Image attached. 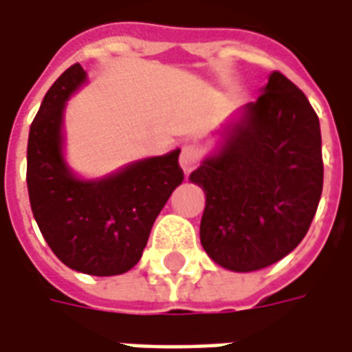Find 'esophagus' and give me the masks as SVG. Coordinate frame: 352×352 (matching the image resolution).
<instances>
[{"instance_id":"esophagus-1","label":"esophagus","mask_w":352,"mask_h":352,"mask_svg":"<svg viewBox=\"0 0 352 352\" xmlns=\"http://www.w3.org/2000/svg\"><path fill=\"white\" fill-rule=\"evenodd\" d=\"M198 160H200V151H198V146H196V144H184L183 151H181V156H179V166H181V169L184 171V175L190 173V171L196 168Z\"/></svg>"}]
</instances>
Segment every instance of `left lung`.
<instances>
[{
	"label": "left lung",
	"mask_w": 352,
	"mask_h": 352,
	"mask_svg": "<svg viewBox=\"0 0 352 352\" xmlns=\"http://www.w3.org/2000/svg\"><path fill=\"white\" fill-rule=\"evenodd\" d=\"M215 135L188 177L206 194L200 242L223 269H265L313 223L324 181L320 122L303 91L272 72L259 99Z\"/></svg>",
	"instance_id": "obj_1"
}]
</instances>
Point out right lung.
<instances>
[{
    "instance_id": "1",
    "label": "right lung",
    "mask_w": 352,
    "mask_h": 352,
    "mask_svg": "<svg viewBox=\"0 0 352 352\" xmlns=\"http://www.w3.org/2000/svg\"><path fill=\"white\" fill-rule=\"evenodd\" d=\"M87 83L70 66L41 100L28 135L26 183L34 219L56 257L93 276L124 274L139 263L151 228L183 183L179 148L135 160L97 179H83L65 154L66 102Z\"/></svg>"
}]
</instances>
